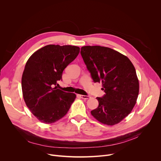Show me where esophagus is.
<instances>
[{
  "mask_svg": "<svg viewBox=\"0 0 161 161\" xmlns=\"http://www.w3.org/2000/svg\"><path fill=\"white\" fill-rule=\"evenodd\" d=\"M79 96L82 98V99H88L90 98V96H84V95H79Z\"/></svg>",
  "mask_w": 161,
  "mask_h": 161,
  "instance_id": "34e87169",
  "label": "esophagus"
}]
</instances>
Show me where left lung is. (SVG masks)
<instances>
[{
  "label": "left lung",
  "mask_w": 161,
  "mask_h": 161,
  "mask_svg": "<svg viewBox=\"0 0 161 161\" xmlns=\"http://www.w3.org/2000/svg\"><path fill=\"white\" fill-rule=\"evenodd\" d=\"M80 53L94 83H102L105 94L97 97L98 107L91 114L108 125L122 121L133 109L139 94L135 68L125 55L108 47L85 46Z\"/></svg>",
  "instance_id": "1"
}]
</instances>
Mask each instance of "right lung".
I'll return each instance as SVG.
<instances>
[{"mask_svg":"<svg viewBox=\"0 0 161 161\" xmlns=\"http://www.w3.org/2000/svg\"><path fill=\"white\" fill-rule=\"evenodd\" d=\"M80 53L71 45L49 44L34 52L27 60L21 78L23 96L27 106L41 122L52 124L69 109L76 95L56 86L64 69Z\"/></svg>","mask_w":161,"mask_h":161,"instance_id":"add662e5","label":"right lung"}]
</instances>
